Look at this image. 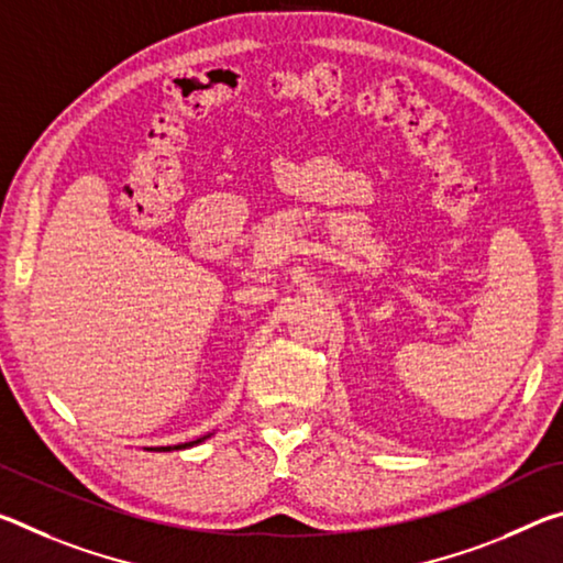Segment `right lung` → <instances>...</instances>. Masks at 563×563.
<instances>
[{"label":"right lung","instance_id":"1","mask_svg":"<svg viewBox=\"0 0 563 563\" xmlns=\"http://www.w3.org/2000/svg\"><path fill=\"white\" fill-rule=\"evenodd\" d=\"M208 437H211V434H206V437H198V440H194V442L174 444V446H154V450H151V452H174V450H188V446H196V444H201L203 440H208Z\"/></svg>","mask_w":563,"mask_h":563}]
</instances>
